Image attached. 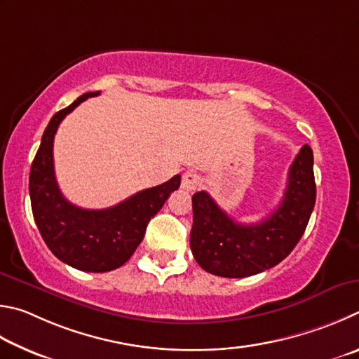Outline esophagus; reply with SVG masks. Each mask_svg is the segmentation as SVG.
I'll return each instance as SVG.
<instances>
[{"label": "esophagus", "mask_w": 359, "mask_h": 359, "mask_svg": "<svg viewBox=\"0 0 359 359\" xmlns=\"http://www.w3.org/2000/svg\"><path fill=\"white\" fill-rule=\"evenodd\" d=\"M181 186H183V189L189 191V192L196 191L197 187L200 186L198 175L194 173V172H186V173L183 175V181H181Z\"/></svg>", "instance_id": "obj_1"}]
</instances>
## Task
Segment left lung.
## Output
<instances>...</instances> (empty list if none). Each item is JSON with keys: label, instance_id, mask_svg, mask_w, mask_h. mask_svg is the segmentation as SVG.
I'll return each mask as SVG.
<instances>
[{"label": "left lung", "instance_id": "left-lung-1", "mask_svg": "<svg viewBox=\"0 0 359 359\" xmlns=\"http://www.w3.org/2000/svg\"><path fill=\"white\" fill-rule=\"evenodd\" d=\"M316 205L313 154L303 144L288 170L287 189L276 211L257 224H238L208 192L192 196L194 259L221 278H248L278 265L303 236Z\"/></svg>", "mask_w": 359, "mask_h": 359}]
</instances>
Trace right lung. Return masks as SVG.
Wrapping results in <instances>:
<instances>
[{
	"instance_id": "add662e5",
	"label": "right lung",
	"mask_w": 359,
	"mask_h": 359,
	"mask_svg": "<svg viewBox=\"0 0 359 359\" xmlns=\"http://www.w3.org/2000/svg\"><path fill=\"white\" fill-rule=\"evenodd\" d=\"M97 94L86 93L55 113L43 130L29 172L31 208L43 241L61 262L88 273H107L123 266L142 243L151 217L181 183V176L175 175L167 183L137 192L105 210H83L67 202L55 178L53 138L67 113Z\"/></svg>"
}]
</instances>
